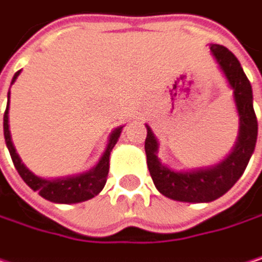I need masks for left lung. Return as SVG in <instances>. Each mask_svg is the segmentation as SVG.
I'll return each instance as SVG.
<instances>
[{"mask_svg":"<svg viewBox=\"0 0 262 262\" xmlns=\"http://www.w3.org/2000/svg\"><path fill=\"white\" fill-rule=\"evenodd\" d=\"M210 53L233 90V100L239 117L238 139L232 152L215 166L174 171L162 165L157 157L159 142L152 129L146 125L148 134L145 140V152L152 182L160 194L185 203H209L224 195L243 176L255 151L258 137V120L253 111L252 85L244 74L239 61L230 50L218 44L210 46Z\"/></svg>","mask_w":262,"mask_h":262,"instance_id":"8db88e82","label":"left lung"}]
</instances>
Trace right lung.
<instances>
[{"label":"right lung","instance_id":"add662e5","mask_svg":"<svg viewBox=\"0 0 262 262\" xmlns=\"http://www.w3.org/2000/svg\"><path fill=\"white\" fill-rule=\"evenodd\" d=\"M21 70L15 73L12 83L16 80V77L19 76ZM7 97L10 99V90ZM122 133V126L116 128L108 140L106 149L103 152V156L100 157L99 163L83 172V174H77V176H70V177H62V179H42L35 176L19 159L13 142H12V136H10V129H9V102H7V108L4 113V139H6V145L7 149L10 152L12 162L18 171V174L21 176V179L33 189L36 191L39 195L49 201L53 203H61V204H73V203H80V201H86L93 196H96L105 186L106 183V177H108V171H110V154L114 148V145L117 143L119 137Z\"/></svg>","mask_w":262,"mask_h":262}]
</instances>
